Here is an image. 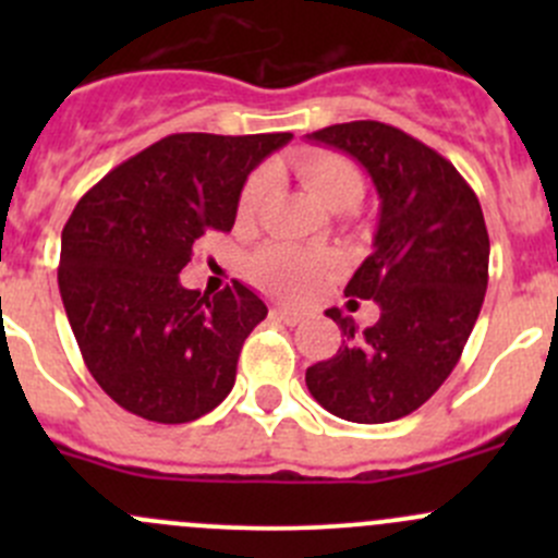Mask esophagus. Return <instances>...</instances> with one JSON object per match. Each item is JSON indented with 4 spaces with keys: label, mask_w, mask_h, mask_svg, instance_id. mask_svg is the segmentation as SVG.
<instances>
[{
    "label": "esophagus",
    "mask_w": 558,
    "mask_h": 558,
    "mask_svg": "<svg viewBox=\"0 0 558 558\" xmlns=\"http://www.w3.org/2000/svg\"><path fill=\"white\" fill-rule=\"evenodd\" d=\"M272 315L278 320H283V324H289V326H296V324H302V320H305V313L291 311V307H272Z\"/></svg>",
    "instance_id": "esophagus-1"
}]
</instances>
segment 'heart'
Returning <instances> with one entry per match:
<instances>
[{"label":"heart","instance_id":"heart-1","mask_svg":"<svg viewBox=\"0 0 558 558\" xmlns=\"http://www.w3.org/2000/svg\"><path fill=\"white\" fill-rule=\"evenodd\" d=\"M296 172L305 180L307 189L318 196L331 210L342 202H359L364 191L362 172L356 170L351 159L329 150H315L294 161ZM272 185V170L262 167L245 180L243 194H240V216H251L262 205ZM335 269V256L326 253H305L300 247L289 245H269L258 251L251 262V272L258 283L272 294L286 296V300H305L311 296L326 275Z\"/></svg>","mask_w":558,"mask_h":558}]
</instances>
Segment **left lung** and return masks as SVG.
I'll list each match as a JSON object with an SVG mask.
<instances>
[{
  "label": "left lung",
  "mask_w": 558,
  "mask_h": 558,
  "mask_svg": "<svg viewBox=\"0 0 558 558\" xmlns=\"http://www.w3.org/2000/svg\"><path fill=\"white\" fill-rule=\"evenodd\" d=\"M307 140L353 156L378 191L373 253L345 296L375 300L380 318L362 331L353 315L329 307L342 345L307 367L305 384L337 418L386 424L418 410L464 351L488 286L486 221L451 161L402 129L351 121Z\"/></svg>",
  "instance_id": "left-lung-1"
}]
</instances>
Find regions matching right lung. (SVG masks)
Listing matches in <instances>:
<instances>
[{
  "instance_id": "right-lung-1",
  "label": "right lung",
  "mask_w": 558,
  "mask_h": 558,
  "mask_svg": "<svg viewBox=\"0 0 558 558\" xmlns=\"http://www.w3.org/2000/svg\"><path fill=\"white\" fill-rule=\"evenodd\" d=\"M294 134H170L118 165L61 232L59 291L102 391L156 424H189L227 399L267 305L234 280L185 289L205 232H229L247 174Z\"/></svg>"
}]
</instances>
